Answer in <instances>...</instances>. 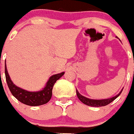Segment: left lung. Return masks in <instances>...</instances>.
I'll use <instances>...</instances> for the list:
<instances>
[{
	"mask_svg": "<svg viewBox=\"0 0 134 134\" xmlns=\"http://www.w3.org/2000/svg\"><path fill=\"white\" fill-rule=\"evenodd\" d=\"M123 90V89H122ZM122 90L120 91V93L118 94H117L115 97H111L110 98H106V99H102V100H94V99H90V98H87L86 97H83L82 94H80L76 90V94L78 98H79L80 100L82 102H83L85 104L87 105L90 106H93V107H101V106H104L106 105L109 104L111 102H113L115 98H117L122 93Z\"/></svg>",
	"mask_w": 134,
	"mask_h": 134,
	"instance_id": "1",
	"label": "left lung"
}]
</instances>
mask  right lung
<instances>
[{
  "label": "right lung",
  "mask_w": 134,
  "mask_h": 134,
  "mask_svg": "<svg viewBox=\"0 0 134 134\" xmlns=\"http://www.w3.org/2000/svg\"><path fill=\"white\" fill-rule=\"evenodd\" d=\"M64 72H61L50 77L48 82L46 83L45 87L41 91H34V92L28 91L17 87L13 83L8 72L6 62H5V76H6L8 86L11 93L19 101L28 106H41L47 103L52 97V91L54 85L58 80H59L64 75Z\"/></svg>",
  "instance_id": "add662e5"
}]
</instances>
